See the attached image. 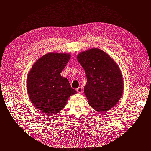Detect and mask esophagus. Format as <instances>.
I'll return each instance as SVG.
<instances>
[{
	"label": "esophagus",
	"instance_id": "34e87169",
	"mask_svg": "<svg viewBox=\"0 0 151 151\" xmlns=\"http://www.w3.org/2000/svg\"><path fill=\"white\" fill-rule=\"evenodd\" d=\"M76 91L79 93H81L82 92H83V88H81V87H79L78 88L76 89Z\"/></svg>",
	"mask_w": 151,
	"mask_h": 151
}]
</instances>
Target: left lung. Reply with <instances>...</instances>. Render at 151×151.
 Instances as JSON below:
<instances>
[{
	"mask_svg": "<svg viewBox=\"0 0 151 151\" xmlns=\"http://www.w3.org/2000/svg\"><path fill=\"white\" fill-rule=\"evenodd\" d=\"M78 60L84 69L88 81L84 88L89 105L99 112L112 108L124 90L121 71L109 55L98 48L79 54Z\"/></svg>",
	"mask_w": 151,
	"mask_h": 151,
	"instance_id": "8db88e82",
	"label": "left lung"
}]
</instances>
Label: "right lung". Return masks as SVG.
<instances>
[{
	"mask_svg": "<svg viewBox=\"0 0 151 151\" xmlns=\"http://www.w3.org/2000/svg\"><path fill=\"white\" fill-rule=\"evenodd\" d=\"M70 58L68 54H46L29 71L27 80L29 98L37 109L47 115L58 113L69 97L76 93L67 79L60 75Z\"/></svg>",
	"mask_w": 151,
	"mask_h": 151,
	"instance_id": "add662e5",
	"label": "right lung"
}]
</instances>
